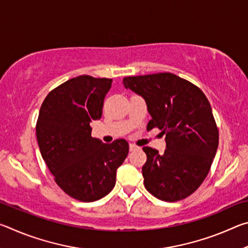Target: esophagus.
Segmentation results:
<instances>
[{
    "label": "esophagus",
    "mask_w": 248,
    "mask_h": 248,
    "mask_svg": "<svg viewBox=\"0 0 248 248\" xmlns=\"http://www.w3.org/2000/svg\"><path fill=\"white\" fill-rule=\"evenodd\" d=\"M129 149H130V151H134V150H137V149H138V146H137L136 144L130 143V144H129Z\"/></svg>",
    "instance_id": "esophagus-1"
}]
</instances>
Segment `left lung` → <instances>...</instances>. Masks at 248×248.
<instances>
[{
    "mask_svg": "<svg viewBox=\"0 0 248 248\" xmlns=\"http://www.w3.org/2000/svg\"><path fill=\"white\" fill-rule=\"evenodd\" d=\"M123 82L145 99L152 117L146 129L158 128L166 136L164 154L143 148L146 190L167 202L187 198L207 177L219 145L208 98L195 84L169 72L127 77Z\"/></svg>",
    "mask_w": 248,
    "mask_h": 248,
    "instance_id": "8db88e82",
    "label": "left lung"
}]
</instances>
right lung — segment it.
Wrapping results in <instances>:
<instances>
[{"instance_id":"1","label":"right lung","mask_w":248,"mask_h":248,"mask_svg":"<svg viewBox=\"0 0 248 248\" xmlns=\"http://www.w3.org/2000/svg\"><path fill=\"white\" fill-rule=\"evenodd\" d=\"M111 82L90 75L71 78L47 95L37 119V141L54 182L83 202L102 199L112 190L116 170L129 152L124 139L108 144L91 136V121L102 117Z\"/></svg>"}]
</instances>
